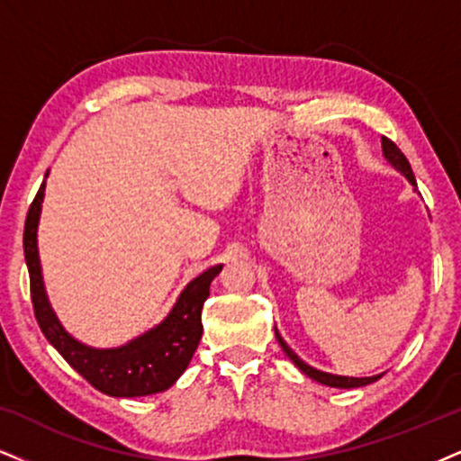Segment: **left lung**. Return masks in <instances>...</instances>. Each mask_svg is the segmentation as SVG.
<instances>
[{
	"mask_svg": "<svg viewBox=\"0 0 461 461\" xmlns=\"http://www.w3.org/2000/svg\"><path fill=\"white\" fill-rule=\"evenodd\" d=\"M383 153H384V158H387V162L391 164V167H395L397 170H400L402 175H404V177L411 181V184L417 187V179H414V175H412V168H411V162L406 160V156L404 153L400 151V147H397L393 140H389L387 136H383ZM276 338H277V342H280V346H282V350L286 352V357L288 359H291L294 366H297L301 372L305 374V376H310L312 380H316V383H321V384H327V387H335V389H357V387H366V384H369V383H376V380L380 378V376H367V378H352V376H335V374H327V372H321V369H316V367H312V366H308V363L305 361H301L297 355H294V352L288 348V344L284 342L282 339V335L277 333V329H276Z\"/></svg>",
	"mask_w": 461,
	"mask_h": 461,
	"instance_id": "left-lung-1",
	"label": "left lung"
}]
</instances>
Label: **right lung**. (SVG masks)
Masks as SVG:
<instances>
[{"label":"right lung","instance_id":"1","mask_svg":"<svg viewBox=\"0 0 461 461\" xmlns=\"http://www.w3.org/2000/svg\"><path fill=\"white\" fill-rule=\"evenodd\" d=\"M44 181L30 204L23 232V249L30 271L32 303L44 338L55 346L70 366L92 387L113 397H140L160 393L173 387L185 372L187 363L198 348L203 335L201 312L209 286L221 271V265L203 271L181 291L177 303L160 325L130 339L119 348H92L74 339L57 321L42 282V267L38 257V221L42 212Z\"/></svg>","mask_w":461,"mask_h":461}]
</instances>
